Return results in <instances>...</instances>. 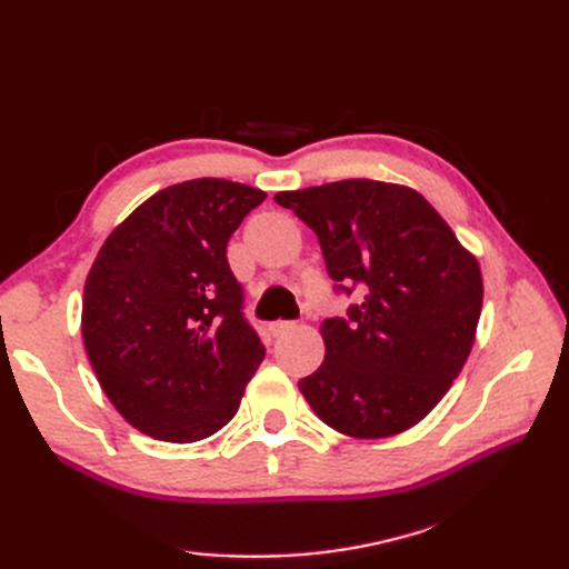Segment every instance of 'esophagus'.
I'll use <instances>...</instances> for the list:
<instances>
[{
  "mask_svg": "<svg viewBox=\"0 0 569 569\" xmlns=\"http://www.w3.org/2000/svg\"><path fill=\"white\" fill-rule=\"evenodd\" d=\"M291 327H295V322H289V320H274V322L268 325V330H270L272 337H280V335H284L287 330H291Z\"/></svg>",
  "mask_w": 569,
  "mask_h": 569,
  "instance_id": "1",
  "label": "esophagus"
}]
</instances>
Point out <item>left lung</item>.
I'll return each mask as SVG.
<instances>
[{
	"label": "left lung",
	"instance_id": "8db88e82",
	"mask_svg": "<svg viewBox=\"0 0 569 569\" xmlns=\"http://www.w3.org/2000/svg\"><path fill=\"white\" fill-rule=\"evenodd\" d=\"M318 234L335 289L353 295L327 318L322 366L299 382L316 416L341 435L382 439L420 422L451 389L475 343L481 272L416 189L339 180L278 192Z\"/></svg>",
	"mask_w": 569,
	"mask_h": 569
}]
</instances>
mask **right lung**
Here are the masks:
<instances>
[{
    "label": "right lung",
    "mask_w": 569,
    "mask_h": 569,
    "mask_svg": "<svg viewBox=\"0 0 569 569\" xmlns=\"http://www.w3.org/2000/svg\"><path fill=\"white\" fill-rule=\"evenodd\" d=\"M266 192L220 178L149 197L99 249L84 282L82 341L109 401L173 443L216 435L266 349L247 322L228 242Z\"/></svg>",
    "instance_id": "obj_1"
}]
</instances>
